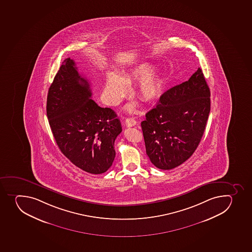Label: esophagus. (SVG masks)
Returning <instances> with one entry per match:
<instances>
[{
	"mask_svg": "<svg viewBox=\"0 0 252 252\" xmlns=\"http://www.w3.org/2000/svg\"><path fill=\"white\" fill-rule=\"evenodd\" d=\"M136 124V121L134 120L133 118H129L126 119V126L127 127L134 126Z\"/></svg>",
	"mask_w": 252,
	"mask_h": 252,
	"instance_id": "1",
	"label": "esophagus"
}]
</instances>
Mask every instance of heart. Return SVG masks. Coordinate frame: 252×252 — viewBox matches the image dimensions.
<instances>
[{"instance_id":"obj_1","label":"heart","mask_w":252,"mask_h":252,"mask_svg":"<svg viewBox=\"0 0 252 252\" xmlns=\"http://www.w3.org/2000/svg\"><path fill=\"white\" fill-rule=\"evenodd\" d=\"M156 67L150 62L137 65L121 77L116 72H108L104 87V97L111 105H118L128 93L129 85L139 82L135 93L142 100L151 103L160 97L162 80L154 72ZM129 109L131 108H129Z\"/></svg>"}]
</instances>
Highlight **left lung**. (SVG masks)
<instances>
[{"instance_id": "1", "label": "left lung", "mask_w": 252, "mask_h": 252, "mask_svg": "<svg viewBox=\"0 0 252 252\" xmlns=\"http://www.w3.org/2000/svg\"><path fill=\"white\" fill-rule=\"evenodd\" d=\"M211 91L202 70L168 90L141 123L146 154L161 170L187 161L197 149L211 111Z\"/></svg>"}]
</instances>
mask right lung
<instances>
[{
    "label": "right lung",
    "instance_id": "obj_1",
    "mask_svg": "<svg viewBox=\"0 0 252 252\" xmlns=\"http://www.w3.org/2000/svg\"><path fill=\"white\" fill-rule=\"evenodd\" d=\"M89 82L65 59L49 88L46 114L56 144L67 159L91 174L113 165L115 139L123 129L115 112L91 98Z\"/></svg>",
    "mask_w": 252,
    "mask_h": 252
}]
</instances>
